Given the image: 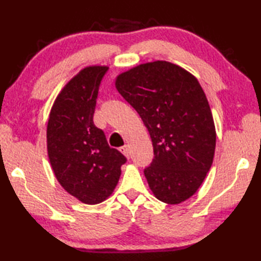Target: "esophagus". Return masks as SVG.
Listing matches in <instances>:
<instances>
[{"mask_svg": "<svg viewBox=\"0 0 261 261\" xmlns=\"http://www.w3.org/2000/svg\"><path fill=\"white\" fill-rule=\"evenodd\" d=\"M120 152H121L125 158L129 159V156H130V149H129V146H127V145H124V146L120 147Z\"/></svg>", "mask_w": 261, "mask_h": 261, "instance_id": "1", "label": "esophagus"}]
</instances>
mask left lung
<instances>
[{"mask_svg":"<svg viewBox=\"0 0 261 261\" xmlns=\"http://www.w3.org/2000/svg\"><path fill=\"white\" fill-rule=\"evenodd\" d=\"M115 86L151 136L154 158L144 170L151 191L170 205L189 199L211 169L216 143L199 82L179 65L154 61L120 73Z\"/></svg>","mask_w":261,"mask_h":261,"instance_id":"1","label":"left lung"}]
</instances>
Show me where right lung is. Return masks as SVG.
I'll return each instance as SVG.
<instances>
[{
	"label": "right lung",
	"instance_id": "add662e5",
	"mask_svg": "<svg viewBox=\"0 0 261 261\" xmlns=\"http://www.w3.org/2000/svg\"><path fill=\"white\" fill-rule=\"evenodd\" d=\"M108 67L91 65L70 79L54 101L47 124L48 158L65 191L87 205L114 192L126 159L109 147L93 123L100 83Z\"/></svg>",
	"mask_w": 261,
	"mask_h": 261
}]
</instances>
